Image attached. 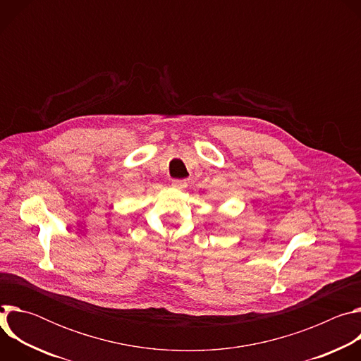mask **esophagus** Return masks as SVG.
Masks as SVG:
<instances>
[{"label": "esophagus", "mask_w": 361, "mask_h": 361, "mask_svg": "<svg viewBox=\"0 0 361 361\" xmlns=\"http://www.w3.org/2000/svg\"><path fill=\"white\" fill-rule=\"evenodd\" d=\"M171 185L174 187V188H178V190H183V188H185L187 187V183L184 181V180H173V183H171Z\"/></svg>", "instance_id": "34e87169"}]
</instances>
